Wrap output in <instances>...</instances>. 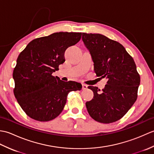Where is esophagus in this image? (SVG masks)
<instances>
[{
	"label": "esophagus",
	"mask_w": 154,
	"mask_h": 154,
	"mask_svg": "<svg viewBox=\"0 0 154 154\" xmlns=\"http://www.w3.org/2000/svg\"><path fill=\"white\" fill-rule=\"evenodd\" d=\"M82 86H83V90H86V89H87V88H88V85H85V84H83L82 85Z\"/></svg>",
	"instance_id": "1"
}]
</instances>
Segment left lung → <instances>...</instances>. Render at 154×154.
<instances>
[{"label": "left lung", "instance_id": "left-lung-1", "mask_svg": "<svg viewBox=\"0 0 154 154\" xmlns=\"http://www.w3.org/2000/svg\"><path fill=\"white\" fill-rule=\"evenodd\" d=\"M82 40L90 51L97 76L108 79L102 92L89 86L93 99L86 103L88 112L97 122L120 120L136 102L140 77L132 57L122 44L100 34L83 33Z\"/></svg>", "mask_w": 154, "mask_h": 154}]
</instances>
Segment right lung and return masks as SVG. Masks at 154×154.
<instances>
[{
	"mask_svg": "<svg viewBox=\"0 0 154 154\" xmlns=\"http://www.w3.org/2000/svg\"><path fill=\"white\" fill-rule=\"evenodd\" d=\"M81 32H55L34 39L17 59L13 71L14 94L32 119L47 122L62 112L70 91L81 90L75 81L65 82L52 73L64 63L65 51L81 38Z\"/></svg>",
	"mask_w": 154,
	"mask_h": 154,
	"instance_id": "1",
	"label": "right lung"
}]
</instances>
